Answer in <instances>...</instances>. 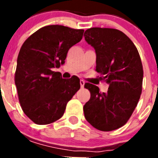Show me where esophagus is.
<instances>
[{
  "label": "esophagus",
  "mask_w": 158,
  "mask_h": 158,
  "mask_svg": "<svg viewBox=\"0 0 158 158\" xmlns=\"http://www.w3.org/2000/svg\"><path fill=\"white\" fill-rule=\"evenodd\" d=\"M80 85H81V87L83 88L84 85H85V81L83 80H81L80 81Z\"/></svg>",
  "instance_id": "esophagus-1"
}]
</instances>
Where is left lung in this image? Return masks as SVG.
<instances>
[{"mask_svg": "<svg viewBox=\"0 0 158 158\" xmlns=\"http://www.w3.org/2000/svg\"><path fill=\"white\" fill-rule=\"evenodd\" d=\"M85 34L96 51V71L109 84L107 93L85 84L91 94L83 107L85 117L99 131H114L127 123L140 99L143 80L140 55L133 42L119 30L92 27Z\"/></svg>", "mask_w": 158, "mask_h": 158, "instance_id": "left-lung-1", "label": "left lung"}]
</instances>
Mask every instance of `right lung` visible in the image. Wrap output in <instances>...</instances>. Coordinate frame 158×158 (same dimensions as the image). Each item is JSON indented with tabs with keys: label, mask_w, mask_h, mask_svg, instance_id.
<instances>
[{
	"label": "right lung",
	"mask_w": 158,
	"mask_h": 158,
	"mask_svg": "<svg viewBox=\"0 0 158 158\" xmlns=\"http://www.w3.org/2000/svg\"><path fill=\"white\" fill-rule=\"evenodd\" d=\"M83 29L49 25L23 43L17 58L15 84L22 110L32 122L47 125L63 115L67 103L80 89V79H63L53 71L65 63L70 47L81 40Z\"/></svg>",
	"instance_id": "obj_1"
}]
</instances>
